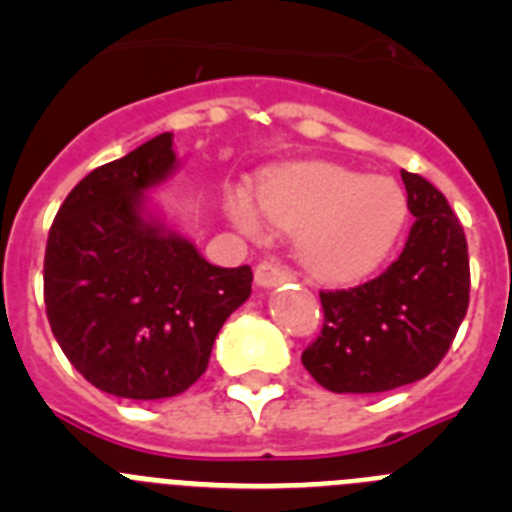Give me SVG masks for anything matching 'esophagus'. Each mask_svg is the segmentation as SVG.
<instances>
[{
  "label": "esophagus",
  "instance_id": "obj_1",
  "mask_svg": "<svg viewBox=\"0 0 512 512\" xmlns=\"http://www.w3.org/2000/svg\"><path fill=\"white\" fill-rule=\"evenodd\" d=\"M292 279V271L284 269V266L279 264H271V261H261L259 266H256V284L264 289L269 287H277V284H284Z\"/></svg>",
  "mask_w": 512,
  "mask_h": 512
}]
</instances>
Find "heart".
I'll return each instance as SVG.
<instances>
[{
    "label": "heart",
    "instance_id": "obj_1",
    "mask_svg": "<svg viewBox=\"0 0 512 512\" xmlns=\"http://www.w3.org/2000/svg\"><path fill=\"white\" fill-rule=\"evenodd\" d=\"M259 205L271 223L305 228L302 261L328 282L372 274L390 256L408 220L405 194L392 179H369L333 164L279 171L259 187ZM230 215L241 228L256 225L246 200H235Z\"/></svg>",
    "mask_w": 512,
    "mask_h": 512
}]
</instances>
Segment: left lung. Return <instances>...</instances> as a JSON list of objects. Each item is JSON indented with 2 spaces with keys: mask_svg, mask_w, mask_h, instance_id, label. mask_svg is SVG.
I'll return each mask as SVG.
<instances>
[{
  "mask_svg": "<svg viewBox=\"0 0 512 512\" xmlns=\"http://www.w3.org/2000/svg\"><path fill=\"white\" fill-rule=\"evenodd\" d=\"M415 223L400 259L351 289L320 292L323 330L302 351L330 392L372 395L413 384L441 364L469 307L467 235L428 179L402 171Z\"/></svg>",
  "mask_w": 512,
  "mask_h": 512,
  "instance_id": "8db88e82",
  "label": "left lung"
}]
</instances>
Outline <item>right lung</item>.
Wrapping results in <instances>:
<instances>
[{
  "label": "right lung",
  "instance_id": "1",
  "mask_svg": "<svg viewBox=\"0 0 512 512\" xmlns=\"http://www.w3.org/2000/svg\"><path fill=\"white\" fill-rule=\"evenodd\" d=\"M171 138L156 135L84 176L45 246V315L58 346L97 390L128 400L189 390L251 295V266H212L146 215L143 192L176 166Z\"/></svg>",
  "mask_w": 512,
  "mask_h": 512
}]
</instances>
